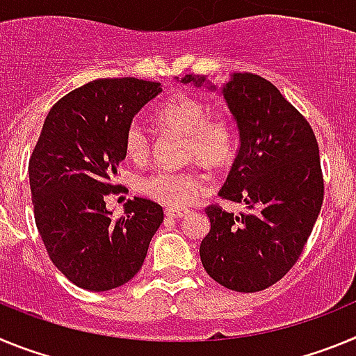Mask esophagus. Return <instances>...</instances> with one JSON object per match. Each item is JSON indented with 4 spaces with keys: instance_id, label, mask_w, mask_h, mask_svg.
<instances>
[{
    "instance_id": "esophagus-1",
    "label": "esophagus",
    "mask_w": 356,
    "mask_h": 356,
    "mask_svg": "<svg viewBox=\"0 0 356 356\" xmlns=\"http://www.w3.org/2000/svg\"><path fill=\"white\" fill-rule=\"evenodd\" d=\"M187 213L188 210H184V209H171V207L165 209V216H168L169 219H180V217L187 216Z\"/></svg>"
}]
</instances>
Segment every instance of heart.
Returning a JSON list of instances; mask_svg holds the SVG:
<instances>
[{
	"instance_id": "b5f03b06",
	"label": "heart",
	"mask_w": 356,
	"mask_h": 356,
	"mask_svg": "<svg viewBox=\"0 0 356 356\" xmlns=\"http://www.w3.org/2000/svg\"><path fill=\"white\" fill-rule=\"evenodd\" d=\"M163 127L187 135V159L221 168L229 162L235 149L234 124L225 115H210L209 105L188 94H175L159 110ZM128 155L144 159L149 151V137L140 122L134 121L124 137ZM140 193L162 205H191L207 187L205 176L196 171L156 169L140 180Z\"/></svg>"
}]
</instances>
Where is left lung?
I'll return each mask as SVG.
<instances>
[{
    "label": "left lung",
    "mask_w": 356,
    "mask_h": 356,
    "mask_svg": "<svg viewBox=\"0 0 356 356\" xmlns=\"http://www.w3.org/2000/svg\"><path fill=\"white\" fill-rule=\"evenodd\" d=\"M175 80L225 97L237 124L238 149L219 196L250 209L241 216L213 205L205 210L210 232L201 241V264L222 287L264 291L300 259L321 212L325 185L316 135L259 74L234 72L221 87L203 74Z\"/></svg>",
    "instance_id": "left-lung-1"
}]
</instances>
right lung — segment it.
I'll return each mask as SVG.
<instances>
[{
	"instance_id": "obj_1",
	"label": "right lung",
	"mask_w": 356,
	"mask_h": 356,
	"mask_svg": "<svg viewBox=\"0 0 356 356\" xmlns=\"http://www.w3.org/2000/svg\"><path fill=\"white\" fill-rule=\"evenodd\" d=\"M159 81L105 78L55 103L28 165L35 225L58 271L74 285L103 292L130 282L163 221L159 203L134 197L118 221L105 196L118 185L124 137Z\"/></svg>"
}]
</instances>
